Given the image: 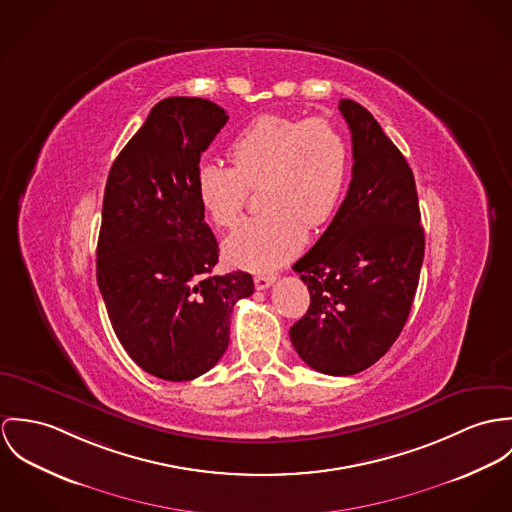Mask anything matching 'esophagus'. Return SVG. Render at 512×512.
Listing matches in <instances>:
<instances>
[{"mask_svg": "<svg viewBox=\"0 0 512 512\" xmlns=\"http://www.w3.org/2000/svg\"><path fill=\"white\" fill-rule=\"evenodd\" d=\"M275 281H277L275 275H255V286H257V290H265V288H269Z\"/></svg>", "mask_w": 512, "mask_h": 512, "instance_id": "esophagus-1", "label": "esophagus"}]
</instances>
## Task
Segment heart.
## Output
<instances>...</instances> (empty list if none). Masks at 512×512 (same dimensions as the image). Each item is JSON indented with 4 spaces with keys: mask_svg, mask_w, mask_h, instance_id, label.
Wrapping results in <instances>:
<instances>
[{
    "mask_svg": "<svg viewBox=\"0 0 512 512\" xmlns=\"http://www.w3.org/2000/svg\"><path fill=\"white\" fill-rule=\"evenodd\" d=\"M233 167L202 163L196 194L218 228H231L259 188L261 214L243 220L224 243L231 265L271 271L306 241V226L328 224L340 208L349 174V145L328 119L261 115L229 145Z\"/></svg>",
    "mask_w": 512,
    "mask_h": 512,
    "instance_id": "b5f03b06",
    "label": "heart"
}]
</instances>
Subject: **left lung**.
<instances>
[{
    "label": "left lung",
    "mask_w": 512,
    "mask_h": 512,
    "mask_svg": "<svg viewBox=\"0 0 512 512\" xmlns=\"http://www.w3.org/2000/svg\"><path fill=\"white\" fill-rule=\"evenodd\" d=\"M353 171L345 200L316 245L292 269L310 290L308 312L290 328L300 359L347 377L379 361L402 332L424 259L412 169L377 119L341 100Z\"/></svg>",
    "instance_id": "left-lung-1"
}]
</instances>
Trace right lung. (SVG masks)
Returning <instances> with one entry per match:
<instances>
[{"label":"right lung","mask_w":512,"mask_h":512,"mask_svg":"<svg viewBox=\"0 0 512 512\" xmlns=\"http://www.w3.org/2000/svg\"><path fill=\"white\" fill-rule=\"evenodd\" d=\"M226 121L204 98L161 100L106 182L98 286L127 355L165 381H192L222 359L233 304L255 290L249 273H212L220 247L196 194L200 157Z\"/></svg>","instance_id":"obj_1"}]
</instances>
